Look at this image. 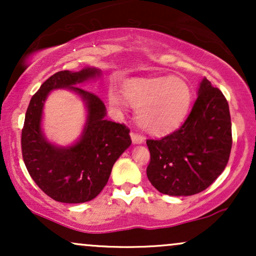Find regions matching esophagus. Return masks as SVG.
Masks as SVG:
<instances>
[{"mask_svg":"<svg viewBox=\"0 0 256 256\" xmlns=\"http://www.w3.org/2000/svg\"><path fill=\"white\" fill-rule=\"evenodd\" d=\"M131 140L134 144H142L144 142V137L138 134H134V132H131Z\"/></svg>","mask_w":256,"mask_h":256,"instance_id":"esophagus-1","label":"esophagus"}]
</instances>
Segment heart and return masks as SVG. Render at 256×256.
Returning <instances> with one entry per match:
<instances>
[{
    "instance_id": "heart-1",
    "label": "heart",
    "mask_w": 256,
    "mask_h": 256,
    "mask_svg": "<svg viewBox=\"0 0 256 256\" xmlns=\"http://www.w3.org/2000/svg\"><path fill=\"white\" fill-rule=\"evenodd\" d=\"M122 95L137 110L138 125L152 136H164L179 128L192 98L189 83L180 77L134 79L124 85ZM108 101L116 108L125 106L116 92L110 94Z\"/></svg>"
}]
</instances>
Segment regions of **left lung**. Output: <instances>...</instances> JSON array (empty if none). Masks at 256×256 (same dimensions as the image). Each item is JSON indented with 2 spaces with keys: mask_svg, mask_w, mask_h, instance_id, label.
<instances>
[{
  "mask_svg": "<svg viewBox=\"0 0 256 256\" xmlns=\"http://www.w3.org/2000/svg\"><path fill=\"white\" fill-rule=\"evenodd\" d=\"M152 186L171 196L204 192L228 165L232 146L228 104L208 79L200 83L198 98L184 124L161 140H146Z\"/></svg>",
  "mask_w": 256,
  "mask_h": 256,
  "instance_id": "1",
  "label": "left lung"
}]
</instances>
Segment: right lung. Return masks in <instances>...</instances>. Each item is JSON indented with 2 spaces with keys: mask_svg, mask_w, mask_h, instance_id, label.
Wrapping results in <instances>:
<instances>
[{
  "mask_svg": "<svg viewBox=\"0 0 256 256\" xmlns=\"http://www.w3.org/2000/svg\"><path fill=\"white\" fill-rule=\"evenodd\" d=\"M101 74V70L90 66L79 72L55 73L40 85L26 110L22 132L25 166L40 190L58 202L83 204L95 198L107 184L116 161L131 146L130 130L106 119L104 102L77 86ZM56 88L74 92L87 110L81 137L67 147L49 142L42 130L44 104Z\"/></svg>",
  "mask_w": 256,
  "mask_h": 256,
  "instance_id": "right-lung-1",
  "label": "right lung"
}]
</instances>
